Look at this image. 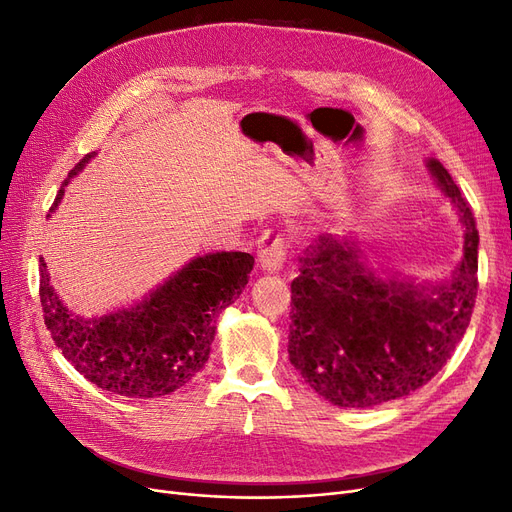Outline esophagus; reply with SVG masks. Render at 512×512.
Instances as JSON below:
<instances>
[{
  "instance_id": "34e87169",
  "label": "esophagus",
  "mask_w": 512,
  "mask_h": 512,
  "mask_svg": "<svg viewBox=\"0 0 512 512\" xmlns=\"http://www.w3.org/2000/svg\"><path fill=\"white\" fill-rule=\"evenodd\" d=\"M286 261V240L282 234L265 232L259 247V268L268 274H276L282 270Z\"/></svg>"
}]
</instances>
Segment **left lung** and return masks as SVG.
<instances>
[{"instance_id": "obj_1", "label": "left lung", "mask_w": 512, "mask_h": 512, "mask_svg": "<svg viewBox=\"0 0 512 512\" xmlns=\"http://www.w3.org/2000/svg\"><path fill=\"white\" fill-rule=\"evenodd\" d=\"M435 186L462 226V259L441 280L376 272L360 240L322 234L291 282L288 360L339 408H372L427 385L446 366L471 322L479 234L471 207L437 159Z\"/></svg>"}]
</instances>
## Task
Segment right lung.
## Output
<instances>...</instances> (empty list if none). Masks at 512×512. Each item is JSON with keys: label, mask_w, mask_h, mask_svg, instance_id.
I'll return each mask as SVG.
<instances>
[{"label": "right lung", "mask_w": 512, "mask_h": 512, "mask_svg": "<svg viewBox=\"0 0 512 512\" xmlns=\"http://www.w3.org/2000/svg\"><path fill=\"white\" fill-rule=\"evenodd\" d=\"M94 157L96 152L87 154L71 169L50 213L64 186ZM253 263V255L240 251L198 255L136 303L83 318L56 295L39 257L43 320L64 358L102 391L131 399L169 395L207 364L217 316L247 286Z\"/></svg>", "instance_id": "1"}]
</instances>
